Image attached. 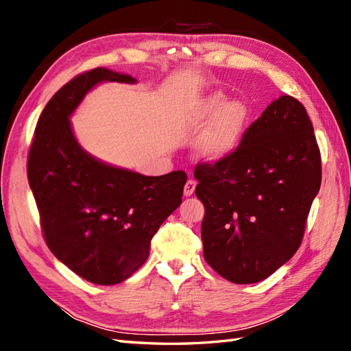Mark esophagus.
<instances>
[{"label":"esophagus","mask_w":351,"mask_h":351,"mask_svg":"<svg viewBox=\"0 0 351 351\" xmlns=\"http://www.w3.org/2000/svg\"><path fill=\"white\" fill-rule=\"evenodd\" d=\"M195 189H196V182H195V180H187V183L184 184V190H183L184 196L186 197L192 196L195 193Z\"/></svg>","instance_id":"34e87169"}]
</instances>
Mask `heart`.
<instances>
[{"label": "heart", "instance_id": "1", "mask_svg": "<svg viewBox=\"0 0 351 351\" xmlns=\"http://www.w3.org/2000/svg\"><path fill=\"white\" fill-rule=\"evenodd\" d=\"M189 132L200 133L196 156L200 161L217 164L236 154L250 124L249 107L241 101H230L219 90L209 92L189 104L183 115Z\"/></svg>", "mask_w": 351, "mask_h": 351}]
</instances>
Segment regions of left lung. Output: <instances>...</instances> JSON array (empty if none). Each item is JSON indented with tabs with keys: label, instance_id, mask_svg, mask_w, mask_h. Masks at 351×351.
<instances>
[{
	"label": "left lung",
	"instance_id": "obj_1",
	"mask_svg": "<svg viewBox=\"0 0 351 351\" xmlns=\"http://www.w3.org/2000/svg\"><path fill=\"white\" fill-rule=\"evenodd\" d=\"M204 256L234 284L268 278L299 249L321 187V154L303 105L272 101L236 154L195 169Z\"/></svg>",
	"mask_w": 351,
	"mask_h": 351
}]
</instances>
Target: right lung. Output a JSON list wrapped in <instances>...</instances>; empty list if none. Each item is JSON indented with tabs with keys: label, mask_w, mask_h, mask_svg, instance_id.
Returning <instances> with one entry per match:
<instances>
[{
	"label": "right lung",
	"mask_w": 351,
	"mask_h": 351,
	"mask_svg": "<svg viewBox=\"0 0 351 351\" xmlns=\"http://www.w3.org/2000/svg\"><path fill=\"white\" fill-rule=\"evenodd\" d=\"M104 82L137 83L130 74L98 67L64 84L38 120L27 178L54 256L89 282L114 285L149 256L155 232L182 204L187 176H143L83 149L70 117Z\"/></svg>",
	"instance_id": "obj_1"
}]
</instances>
